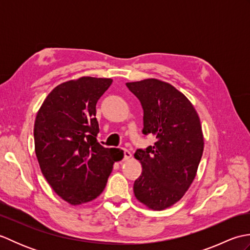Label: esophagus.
Masks as SVG:
<instances>
[{
  "instance_id": "obj_1",
  "label": "esophagus",
  "mask_w": 250,
  "mask_h": 250,
  "mask_svg": "<svg viewBox=\"0 0 250 250\" xmlns=\"http://www.w3.org/2000/svg\"><path fill=\"white\" fill-rule=\"evenodd\" d=\"M122 150H124V159H125V160H129V159L132 157L131 152L128 149H125V148H122Z\"/></svg>"
}]
</instances>
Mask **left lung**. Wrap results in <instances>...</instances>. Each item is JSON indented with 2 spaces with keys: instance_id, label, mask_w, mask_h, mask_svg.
<instances>
[{
  "instance_id": "1",
  "label": "left lung",
  "mask_w": 250,
  "mask_h": 250,
  "mask_svg": "<svg viewBox=\"0 0 250 250\" xmlns=\"http://www.w3.org/2000/svg\"><path fill=\"white\" fill-rule=\"evenodd\" d=\"M125 84L144 110L143 134L157 140L134 153L143 167L134 194L149 208L161 210L182 199L195 177L204 148L200 118L190 101L169 83L149 78Z\"/></svg>"
}]
</instances>
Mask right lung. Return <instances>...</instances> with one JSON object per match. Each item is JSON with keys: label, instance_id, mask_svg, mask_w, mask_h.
<instances>
[{"label": "right lung", "instance_id": "right-lung-1", "mask_svg": "<svg viewBox=\"0 0 250 250\" xmlns=\"http://www.w3.org/2000/svg\"><path fill=\"white\" fill-rule=\"evenodd\" d=\"M113 83L82 77L57 86L36 115L34 144L44 177L70 204L94 200L104 190L117 148L98 143L95 106Z\"/></svg>", "mask_w": 250, "mask_h": 250}]
</instances>
